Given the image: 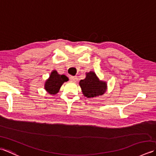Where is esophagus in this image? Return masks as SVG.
Listing matches in <instances>:
<instances>
[{"instance_id":"esophagus-1","label":"esophagus","mask_w":156,"mask_h":156,"mask_svg":"<svg viewBox=\"0 0 156 156\" xmlns=\"http://www.w3.org/2000/svg\"><path fill=\"white\" fill-rule=\"evenodd\" d=\"M69 79H70L72 82H77L78 80V78L76 77V76H70V77H69Z\"/></svg>"}]
</instances>
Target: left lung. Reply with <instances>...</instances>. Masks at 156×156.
I'll use <instances>...</instances> for the list:
<instances>
[{
    "mask_svg": "<svg viewBox=\"0 0 156 156\" xmlns=\"http://www.w3.org/2000/svg\"><path fill=\"white\" fill-rule=\"evenodd\" d=\"M84 80L79 82L83 94L87 98H94L101 96L107 90V82L101 81L94 72L87 73Z\"/></svg>",
    "mask_w": 156,
    "mask_h": 156,
    "instance_id": "1",
    "label": "left lung"
}]
</instances>
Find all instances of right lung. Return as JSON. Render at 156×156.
<instances>
[{
	"mask_svg": "<svg viewBox=\"0 0 156 156\" xmlns=\"http://www.w3.org/2000/svg\"><path fill=\"white\" fill-rule=\"evenodd\" d=\"M68 80L67 76L59 74L56 70H53L49 78L45 82V89L50 94H55L59 92L64 82Z\"/></svg>",
	"mask_w": 156,
	"mask_h": 156,
	"instance_id": "1",
	"label": "right lung"
}]
</instances>
